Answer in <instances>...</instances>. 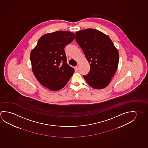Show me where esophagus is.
<instances>
[{
	"label": "esophagus",
	"instance_id": "obj_1",
	"mask_svg": "<svg viewBox=\"0 0 148 148\" xmlns=\"http://www.w3.org/2000/svg\"><path fill=\"white\" fill-rule=\"evenodd\" d=\"M78 69H79V66H77L76 67H75V71H78Z\"/></svg>",
	"mask_w": 148,
	"mask_h": 148
}]
</instances>
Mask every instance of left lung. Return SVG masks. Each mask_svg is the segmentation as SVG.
Wrapping results in <instances>:
<instances>
[{"label":"left lung","instance_id":"1","mask_svg":"<svg viewBox=\"0 0 148 148\" xmlns=\"http://www.w3.org/2000/svg\"><path fill=\"white\" fill-rule=\"evenodd\" d=\"M75 40L90 64L89 73L83 75L85 80L94 88H104L117 70L118 50L108 35L94 29L77 31Z\"/></svg>","mask_w":148,"mask_h":148}]
</instances>
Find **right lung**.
Here are the masks:
<instances>
[{
    "label": "right lung",
    "instance_id": "add662e5",
    "mask_svg": "<svg viewBox=\"0 0 148 148\" xmlns=\"http://www.w3.org/2000/svg\"><path fill=\"white\" fill-rule=\"evenodd\" d=\"M75 38L73 32L58 31L42 35L30 53L33 73L41 84L53 91L63 88L75 71L66 63L64 48Z\"/></svg>",
    "mask_w": 148,
    "mask_h": 148
}]
</instances>
